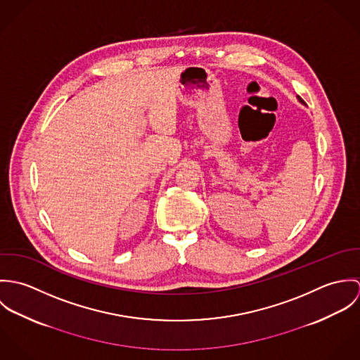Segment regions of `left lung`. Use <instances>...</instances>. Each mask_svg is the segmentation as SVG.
<instances>
[{
    "mask_svg": "<svg viewBox=\"0 0 360 360\" xmlns=\"http://www.w3.org/2000/svg\"><path fill=\"white\" fill-rule=\"evenodd\" d=\"M297 98H298V101H300V103H304V105H305V103H304V100H302V98H301L300 96H297Z\"/></svg>",
    "mask_w": 360,
    "mask_h": 360,
    "instance_id": "8db88e82",
    "label": "left lung"
}]
</instances>
